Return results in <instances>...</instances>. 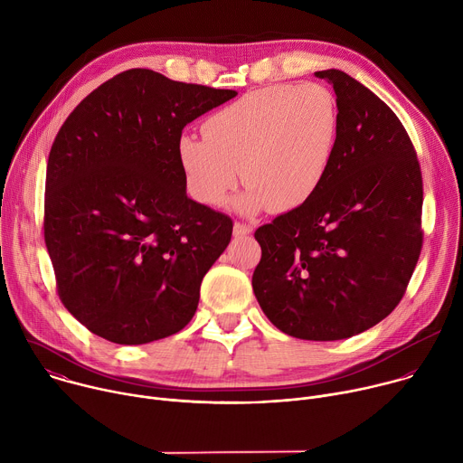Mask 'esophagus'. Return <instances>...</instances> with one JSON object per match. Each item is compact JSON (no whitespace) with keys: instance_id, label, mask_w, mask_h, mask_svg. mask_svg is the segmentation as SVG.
Masks as SVG:
<instances>
[{"instance_id":"34e87169","label":"esophagus","mask_w":463,"mask_h":463,"mask_svg":"<svg viewBox=\"0 0 463 463\" xmlns=\"http://www.w3.org/2000/svg\"><path fill=\"white\" fill-rule=\"evenodd\" d=\"M252 232V225L245 223V222H234V236L241 238V236H247Z\"/></svg>"}]
</instances>
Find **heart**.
Wrapping results in <instances>:
<instances>
[{
	"label": "heart",
	"instance_id": "1",
	"mask_svg": "<svg viewBox=\"0 0 463 463\" xmlns=\"http://www.w3.org/2000/svg\"><path fill=\"white\" fill-rule=\"evenodd\" d=\"M205 137L183 136L177 156L188 192L222 205L243 175L240 209L291 211L322 184L339 139V106L322 84H279L250 91L213 113Z\"/></svg>",
	"mask_w": 463,
	"mask_h": 463
}]
</instances>
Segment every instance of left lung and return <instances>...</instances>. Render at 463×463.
I'll use <instances>...</instances> for the list:
<instances>
[{
	"mask_svg": "<svg viewBox=\"0 0 463 463\" xmlns=\"http://www.w3.org/2000/svg\"><path fill=\"white\" fill-rule=\"evenodd\" d=\"M315 75L337 95V146L311 200L256 229L252 289L280 332L339 341L402 302L423 245V179L405 126L375 93L339 70Z\"/></svg>",
	"mask_w": 463,
	"mask_h": 463,
	"instance_id": "left-lung-1",
	"label": "left lung"
}]
</instances>
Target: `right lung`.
I'll return each instance as SVG.
<instances>
[{"label":"right lung","mask_w":463,"mask_h":463,"mask_svg":"<svg viewBox=\"0 0 463 463\" xmlns=\"http://www.w3.org/2000/svg\"><path fill=\"white\" fill-rule=\"evenodd\" d=\"M234 97L136 68L100 84L58 129L43 238L58 297L91 334L146 345L194 317L232 220L186 195L177 143L188 122Z\"/></svg>","instance_id":"right-lung-1"}]
</instances>
